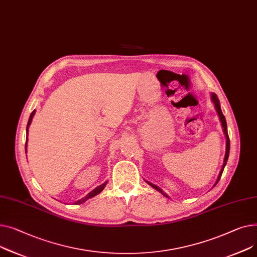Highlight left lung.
Returning a JSON list of instances; mask_svg holds the SVG:
<instances>
[{"mask_svg":"<svg viewBox=\"0 0 257 257\" xmlns=\"http://www.w3.org/2000/svg\"><path fill=\"white\" fill-rule=\"evenodd\" d=\"M210 99H212V101H213V103H214V105H215V109H216V111H217V113H218L219 119H220V121H221V125H222V127H223V133H224L225 137H226V153H225L224 163H223V166H222V168H221V171H220V173H219V175H218V178H217V180H216V184H215V186H216V185L218 184V182H219V179H220L222 173H223V170H224V168H225L226 164H227V160H228V157H229L230 141H229L228 133H227V124H226V119H225V117H224V115H223V113H222L220 101H219V98H218L217 94H216V93H210ZM146 183H147L149 186H152L154 189H156L157 191H159L160 193H162V194L165 196V197L169 198V196H168L167 194H166V193H164V191H163L162 189H160L158 186H156V185H154V184H152V183L147 182V180H146Z\"/></svg>","mask_w":257,"mask_h":257,"instance_id":"8db88e82","label":"left lung"}]
</instances>
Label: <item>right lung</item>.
<instances>
[{"instance_id":"right-lung-1","label":"right lung","mask_w":257,"mask_h":257,"mask_svg":"<svg viewBox=\"0 0 257 257\" xmlns=\"http://www.w3.org/2000/svg\"><path fill=\"white\" fill-rule=\"evenodd\" d=\"M34 114H35V110L31 113V115H30V118H29V121H28V124H27V141H26V153H27V144H28V132H29V126H30V124H31V122H32V119H33V117H34ZM107 183L108 182H104L103 184H101L100 186H98V187H96L94 190H92L91 192L90 193H88L84 198H82V199H80V200H78V201H75L74 202V204H81V203H83V202H85V201H87L88 199H90V198H92V197H94V196H96L97 194H99L103 189H104V187H105V185H107Z\"/></svg>"}]
</instances>
